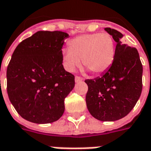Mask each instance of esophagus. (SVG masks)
Masks as SVG:
<instances>
[{"label":"esophagus","mask_w":151,"mask_h":151,"mask_svg":"<svg viewBox=\"0 0 151 151\" xmlns=\"http://www.w3.org/2000/svg\"><path fill=\"white\" fill-rule=\"evenodd\" d=\"M75 81H76V83H79V82H82L83 81V78H81L80 76H76L75 77Z\"/></svg>","instance_id":"esophagus-1"}]
</instances>
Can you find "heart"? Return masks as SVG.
Segmentation results:
<instances>
[{
	"instance_id": "b5f03b06",
	"label": "heart",
	"mask_w": 151,
	"mask_h": 151,
	"mask_svg": "<svg viewBox=\"0 0 151 151\" xmlns=\"http://www.w3.org/2000/svg\"><path fill=\"white\" fill-rule=\"evenodd\" d=\"M115 57V42L108 33L84 34L69 42V49L63 50V59L69 71L80 64L94 74L106 72Z\"/></svg>"
}]
</instances>
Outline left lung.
Returning <instances> with one entry per match:
<instances>
[{"mask_svg": "<svg viewBox=\"0 0 151 151\" xmlns=\"http://www.w3.org/2000/svg\"><path fill=\"white\" fill-rule=\"evenodd\" d=\"M105 30L116 42L114 60L101 77L85 80L88 86L86 102L97 120L114 121L128 115L139 99L142 65L137 50L120 41L122 34L109 27Z\"/></svg>", "mask_w": 151, "mask_h": 151, "instance_id": "left-lung-1", "label": "left lung"}]
</instances>
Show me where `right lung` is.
Listing matches in <instances>:
<instances>
[{
  "label": "right lung",
  "instance_id": "add662e5",
  "mask_svg": "<svg viewBox=\"0 0 151 151\" xmlns=\"http://www.w3.org/2000/svg\"><path fill=\"white\" fill-rule=\"evenodd\" d=\"M68 35L38 31L22 41L7 68V92L17 113L36 124L57 121L75 76L63 67L62 47Z\"/></svg>",
  "mask_w": 151,
  "mask_h": 151
}]
</instances>
